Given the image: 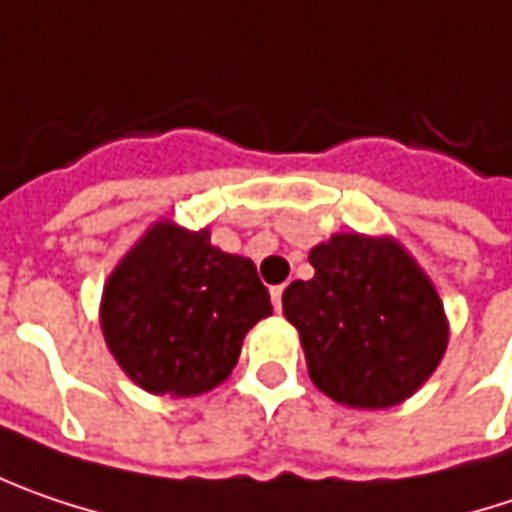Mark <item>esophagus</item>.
<instances>
[{
	"label": "esophagus",
	"mask_w": 512,
	"mask_h": 512,
	"mask_svg": "<svg viewBox=\"0 0 512 512\" xmlns=\"http://www.w3.org/2000/svg\"><path fill=\"white\" fill-rule=\"evenodd\" d=\"M272 307H275V313H281V307H284V284L272 286Z\"/></svg>",
	"instance_id": "obj_1"
}]
</instances>
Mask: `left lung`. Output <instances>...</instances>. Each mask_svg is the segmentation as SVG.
I'll return each mask as SVG.
<instances>
[{"instance_id": "left-lung-1", "label": "left lung", "mask_w": 512, "mask_h": 512, "mask_svg": "<svg viewBox=\"0 0 512 512\" xmlns=\"http://www.w3.org/2000/svg\"><path fill=\"white\" fill-rule=\"evenodd\" d=\"M316 275L284 289L310 379L350 408L406 403L435 374L449 318L437 286L391 234L342 231L310 249Z\"/></svg>"}]
</instances>
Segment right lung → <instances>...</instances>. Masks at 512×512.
<instances>
[{"instance_id":"1","label":"right lung","mask_w":512,"mask_h":512,"mask_svg":"<svg viewBox=\"0 0 512 512\" xmlns=\"http://www.w3.org/2000/svg\"><path fill=\"white\" fill-rule=\"evenodd\" d=\"M98 316L112 359L138 388L199 397L226 382L272 304L249 257L217 249L208 228L159 220L109 272Z\"/></svg>"}]
</instances>
